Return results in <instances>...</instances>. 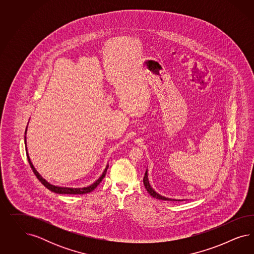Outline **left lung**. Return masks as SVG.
I'll use <instances>...</instances> for the list:
<instances>
[{"instance_id": "obj_1", "label": "left lung", "mask_w": 254, "mask_h": 254, "mask_svg": "<svg viewBox=\"0 0 254 254\" xmlns=\"http://www.w3.org/2000/svg\"><path fill=\"white\" fill-rule=\"evenodd\" d=\"M143 184H144V186H145V188H146L147 192H149L153 197L154 198H157V199H161L165 200V201H184L185 199H174V198H170V197H167V196H164V195H162L161 193H159V192H156V191H154V189H153V187L151 186L150 185V183H149V180H148V172H145V174H144V178H143Z\"/></svg>"}]
</instances>
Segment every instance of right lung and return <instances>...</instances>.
<instances>
[{
    "instance_id": "obj_1",
    "label": "right lung",
    "mask_w": 254,
    "mask_h": 254,
    "mask_svg": "<svg viewBox=\"0 0 254 254\" xmlns=\"http://www.w3.org/2000/svg\"><path fill=\"white\" fill-rule=\"evenodd\" d=\"M27 132V128L25 131V134ZM25 144H26V137H25ZM27 145V144H26ZM26 153H27V157H28V160L30 163V166H31V169L33 171V173L35 174V176L37 177L39 181L43 184V185L46 186L47 189H49L50 191L52 192H57V193H67V194H83V193H87V192H92L93 190L100 185V182L103 180V178L105 177L106 175V172H107L108 168H109V165L106 166V169H104L102 175L100 176L94 184H92L89 186H86V187H83V188H71V187H61V186H56V185H50L49 183H47L46 180L44 178H42V176L39 174L37 172V170L34 169L33 165L31 164V159H30V156L28 154V151H27V148H26Z\"/></svg>"
}]
</instances>
